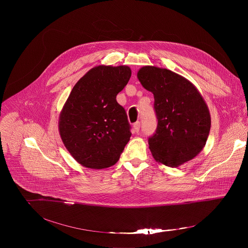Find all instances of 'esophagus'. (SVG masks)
<instances>
[{"label": "esophagus", "mask_w": 248, "mask_h": 248, "mask_svg": "<svg viewBox=\"0 0 248 248\" xmlns=\"http://www.w3.org/2000/svg\"><path fill=\"white\" fill-rule=\"evenodd\" d=\"M139 128H140V123H139V122L134 123V124H133V131H134L135 133H138Z\"/></svg>", "instance_id": "34e87169"}]
</instances>
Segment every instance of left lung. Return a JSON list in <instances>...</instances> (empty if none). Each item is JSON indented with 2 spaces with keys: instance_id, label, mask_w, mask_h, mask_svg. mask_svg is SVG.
<instances>
[{
  "instance_id": "obj_1",
  "label": "left lung",
  "mask_w": 248,
  "mask_h": 248,
  "mask_svg": "<svg viewBox=\"0 0 248 248\" xmlns=\"http://www.w3.org/2000/svg\"><path fill=\"white\" fill-rule=\"evenodd\" d=\"M137 78L153 93L158 124L148 143L154 159L175 168L192 160L204 148L211 127L207 105L197 88L170 69L141 67Z\"/></svg>"
}]
</instances>
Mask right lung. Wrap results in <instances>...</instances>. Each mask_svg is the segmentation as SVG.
I'll list each match as a JSON object with an SVG mask.
<instances>
[{
  "instance_id": "obj_1",
  "label": "right lung",
  "mask_w": 248,
  "mask_h": 248,
  "mask_svg": "<svg viewBox=\"0 0 248 248\" xmlns=\"http://www.w3.org/2000/svg\"><path fill=\"white\" fill-rule=\"evenodd\" d=\"M127 65H98L74 86L59 119L62 142L75 160L90 169L115 165L131 136L117 95L127 84Z\"/></svg>"
}]
</instances>
